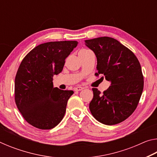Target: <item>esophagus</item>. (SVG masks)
I'll list each match as a JSON object with an SVG mask.
<instances>
[{"mask_svg":"<svg viewBox=\"0 0 157 157\" xmlns=\"http://www.w3.org/2000/svg\"><path fill=\"white\" fill-rule=\"evenodd\" d=\"M83 89H84V88H83V87H82V86H77V87H75V89H74V90H75V91H80Z\"/></svg>","mask_w":157,"mask_h":157,"instance_id":"1","label":"esophagus"}]
</instances>
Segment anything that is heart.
<instances>
[{
	"label": "heart",
	"instance_id": "heart-1",
	"mask_svg": "<svg viewBox=\"0 0 157 157\" xmlns=\"http://www.w3.org/2000/svg\"><path fill=\"white\" fill-rule=\"evenodd\" d=\"M88 51H89V50H80V51H79V54H81V53H85V52H86Z\"/></svg>",
	"mask_w": 157,
	"mask_h": 157
}]
</instances>
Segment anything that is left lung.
Wrapping results in <instances>:
<instances>
[{
    "instance_id": "left-lung-1",
    "label": "left lung",
    "mask_w": 157,
    "mask_h": 157,
    "mask_svg": "<svg viewBox=\"0 0 157 157\" xmlns=\"http://www.w3.org/2000/svg\"><path fill=\"white\" fill-rule=\"evenodd\" d=\"M97 57L96 77L111 82L103 94L93 88L89 104L93 116L100 123L113 125L129 117L141 96L144 80L141 66L136 55L116 39L109 36L85 41Z\"/></svg>"
}]
</instances>
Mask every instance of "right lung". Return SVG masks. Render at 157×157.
Wrapping results in <instances>:
<instances>
[{
	"mask_svg": "<svg viewBox=\"0 0 157 157\" xmlns=\"http://www.w3.org/2000/svg\"><path fill=\"white\" fill-rule=\"evenodd\" d=\"M76 41H50L39 45L23 58L14 82L18 109L29 124L50 129L64 116L71 90L53 86V76L62 72L65 59L77 46Z\"/></svg>",
	"mask_w": 157,
	"mask_h": 157,
	"instance_id": "1",
	"label": "right lung"
}]
</instances>
